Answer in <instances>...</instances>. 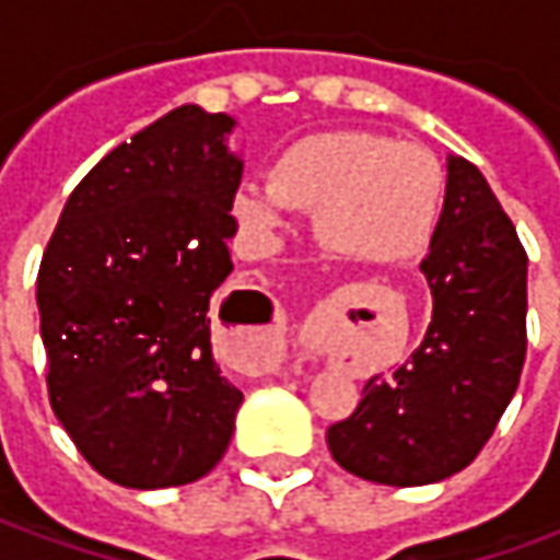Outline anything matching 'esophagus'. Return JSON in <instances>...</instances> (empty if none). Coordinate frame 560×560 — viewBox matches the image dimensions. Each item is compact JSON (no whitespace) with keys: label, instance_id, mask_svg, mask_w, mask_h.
Masks as SVG:
<instances>
[{"label":"esophagus","instance_id":"34e87169","mask_svg":"<svg viewBox=\"0 0 560 560\" xmlns=\"http://www.w3.org/2000/svg\"><path fill=\"white\" fill-rule=\"evenodd\" d=\"M281 357V332L279 324H269L260 329V336L255 339V351H252V363L257 369H269V365L279 363Z\"/></svg>","mask_w":560,"mask_h":560}]
</instances>
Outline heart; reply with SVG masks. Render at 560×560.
<instances>
[{
  "label": "heart",
  "mask_w": 560,
  "mask_h": 560,
  "mask_svg": "<svg viewBox=\"0 0 560 560\" xmlns=\"http://www.w3.org/2000/svg\"><path fill=\"white\" fill-rule=\"evenodd\" d=\"M446 173L420 143L375 131H317L281 149L269 179H245L233 212L245 231L269 240L291 209H315V236L327 255L393 267L420 257L444 215Z\"/></svg>",
  "instance_id": "1"
}]
</instances>
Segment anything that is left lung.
<instances>
[{
	"instance_id": "left-lung-1",
	"label": "left lung",
	"mask_w": 560,
	"mask_h": 560,
	"mask_svg": "<svg viewBox=\"0 0 560 560\" xmlns=\"http://www.w3.org/2000/svg\"><path fill=\"white\" fill-rule=\"evenodd\" d=\"M420 269L432 291L420 348L389 377H369L357 411L327 429L341 468L381 486H425L468 468L525 363L528 255L462 155H446L444 215Z\"/></svg>"
}]
</instances>
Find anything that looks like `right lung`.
<instances>
[{
  "label": "right lung",
  "instance_id": "right-lung-1",
  "mask_svg": "<svg viewBox=\"0 0 560 560\" xmlns=\"http://www.w3.org/2000/svg\"><path fill=\"white\" fill-rule=\"evenodd\" d=\"M236 119L183 104L110 149L68 197L38 269L47 393L80 456L126 489L207 477L243 393L212 357L231 276Z\"/></svg>",
  "mask_w": 560,
  "mask_h": 560
}]
</instances>
